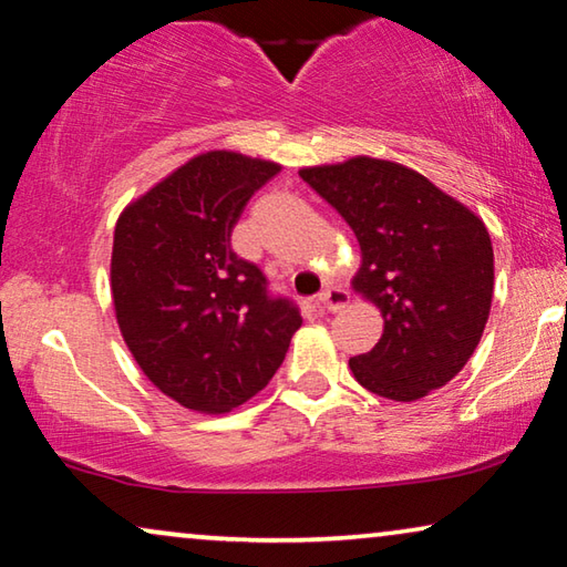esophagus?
<instances>
[{
	"label": "esophagus",
	"instance_id": "1",
	"mask_svg": "<svg viewBox=\"0 0 567 567\" xmlns=\"http://www.w3.org/2000/svg\"><path fill=\"white\" fill-rule=\"evenodd\" d=\"M317 303L324 311H340V309H344L350 303V293L344 291V289H340V286H332V289L319 291Z\"/></svg>",
	"mask_w": 567,
	"mask_h": 567
}]
</instances>
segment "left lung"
I'll use <instances>...</instances> for the list:
<instances>
[{"instance_id": "1", "label": "left lung", "mask_w": 567, "mask_h": 567, "mask_svg": "<svg viewBox=\"0 0 567 567\" xmlns=\"http://www.w3.org/2000/svg\"><path fill=\"white\" fill-rule=\"evenodd\" d=\"M299 176L330 202L360 245L352 291L383 317L373 350L350 358L363 389L416 401L463 371L494 299L483 219L396 161L355 155Z\"/></svg>"}]
</instances>
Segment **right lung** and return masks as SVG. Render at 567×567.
<instances>
[{"mask_svg": "<svg viewBox=\"0 0 567 567\" xmlns=\"http://www.w3.org/2000/svg\"><path fill=\"white\" fill-rule=\"evenodd\" d=\"M281 166L235 151L188 158L122 209L110 284L114 315L155 389L192 412L227 414L274 379L299 309L270 299L229 237Z\"/></svg>", "mask_w": 567, "mask_h": 567, "instance_id": "right-lung-1", "label": "right lung"}]
</instances>
